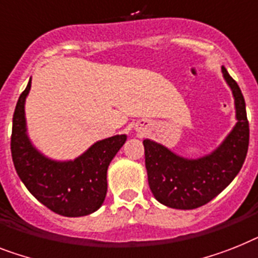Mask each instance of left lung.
Segmentation results:
<instances>
[{"mask_svg":"<svg viewBox=\"0 0 258 258\" xmlns=\"http://www.w3.org/2000/svg\"><path fill=\"white\" fill-rule=\"evenodd\" d=\"M232 91L236 124L218 148L199 158H186L153 140H144L149 187L159 203L175 210H194L218 197L241 170L249 145L245 101L237 83L221 67Z\"/></svg>","mask_w":258,"mask_h":258,"instance_id":"8db88e82","label":"left lung"}]
</instances>
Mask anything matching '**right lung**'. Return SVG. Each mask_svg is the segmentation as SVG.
Listing matches in <instances>:
<instances>
[{"mask_svg":"<svg viewBox=\"0 0 258 258\" xmlns=\"http://www.w3.org/2000/svg\"><path fill=\"white\" fill-rule=\"evenodd\" d=\"M30 88L31 78L13 116L12 157L19 179L34 198L55 214L67 218L93 214L105 201L108 166L126 142V134L100 140L75 159L50 158L29 137L25 103Z\"/></svg>","mask_w":258,"mask_h":258,"instance_id":"add662e5","label":"right lung"}]
</instances>
